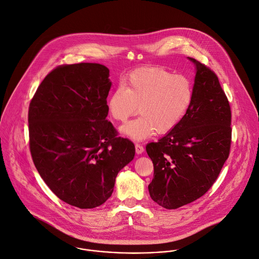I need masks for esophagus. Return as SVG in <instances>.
Instances as JSON below:
<instances>
[{
	"label": "esophagus",
	"mask_w": 259,
	"mask_h": 259,
	"mask_svg": "<svg viewBox=\"0 0 259 259\" xmlns=\"http://www.w3.org/2000/svg\"><path fill=\"white\" fill-rule=\"evenodd\" d=\"M135 152H136L137 155H140V154H142L144 152V147L141 144L136 143L135 144Z\"/></svg>",
	"instance_id": "esophagus-1"
}]
</instances>
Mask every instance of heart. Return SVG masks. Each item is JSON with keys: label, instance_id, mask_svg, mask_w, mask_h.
<instances>
[{"label": "heart", "instance_id": "b5f03b06", "mask_svg": "<svg viewBox=\"0 0 259 259\" xmlns=\"http://www.w3.org/2000/svg\"><path fill=\"white\" fill-rule=\"evenodd\" d=\"M126 88L118 86L109 94L106 107L114 120L124 123L138 113L136 120L122 127V132L142 140L155 132L165 134L174 129L192 104L194 90L182 75L156 66L134 69L125 79Z\"/></svg>", "mask_w": 259, "mask_h": 259}]
</instances>
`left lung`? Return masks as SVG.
I'll list each match as a JSON object with an SVG mask.
<instances>
[{
    "instance_id": "8db88e82",
    "label": "left lung",
    "mask_w": 259,
    "mask_h": 259,
    "mask_svg": "<svg viewBox=\"0 0 259 259\" xmlns=\"http://www.w3.org/2000/svg\"><path fill=\"white\" fill-rule=\"evenodd\" d=\"M194 97L178 125L158 142L146 145L154 164L151 198L176 209L205 195L229 158L232 112L216 73L195 58Z\"/></svg>"
}]
</instances>
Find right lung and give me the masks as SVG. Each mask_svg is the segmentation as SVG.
Listing matches in <instances>:
<instances>
[{"instance_id": "1", "label": "right lung", "mask_w": 259, "mask_h": 259, "mask_svg": "<svg viewBox=\"0 0 259 259\" xmlns=\"http://www.w3.org/2000/svg\"><path fill=\"white\" fill-rule=\"evenodd\" d=\"M99 63L64 64L51 70L28 107L29 150L49 189L81 209L102 205L116 177L135 155L106 120L112 82Z\"/></svg>"}]
</instances>
